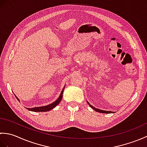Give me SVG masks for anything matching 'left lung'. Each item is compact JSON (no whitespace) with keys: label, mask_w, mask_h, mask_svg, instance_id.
Listing matches in <instances>:
<instances>
[{"label":"left lung","mask_w":147,"mask_h":147,"mask_svg":"<svg viewBox=\"0 0 147 147\" xmlns=\"http://www.w3.org/2000/svg\"><path fill=\"white\" fill-rule=\"evenodd\" d=\"M88 102V105L90 106V107H91L93 109V110L95 111H96V112H100V113H104V114H111V113H112V111H103V110H100V109H96V108H95V107H93V106H92V105H90V103H89L88 102Z\"/></svg>","instance_id":"8db88e82"}]
</instances>
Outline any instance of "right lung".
Here are the masks:
<instances>
[{"label": "right lung", "instance_id": "1", "mask_svg": "<svg viewBox=\"0 0 147 147\" xmlns=\"http://www.w3.org/2000/svg\"><path fill=\"white\" fill-rule=\"evenodd\" d=\"M64 88H65V86L63 88V89H62L61 94L59 96V98L57 100H56L55 102L52 103V104L47 105H45V106H42V107H33V108H27V107H26V108L28 109V110L33 111V112H47V111H49L52 110V109H54L55 107V106H57L59 104V103H60V102L61 101V100L62 98V94H63ZM15 96L18 99V100L19 102H20V99H19L16 95H15Z\"/></svg>", "mask_w": 147, "mask_h": 147}]
</instances>
